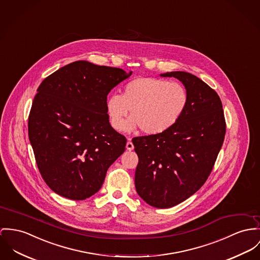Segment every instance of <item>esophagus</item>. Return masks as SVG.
<instances>
[{
  "instance_id": "1",
  "label": "esophagus",
  "mask_w": 260,
  "mask_h": 260,
  "mask_svg": "<svg viewBox=\"0 0 260 260\" xmlns=\"http://www.w3.org/2000/svg\"><path fill=\"white\" fill-rule=\"evenodd\" d=\"M125 147H126V149H127V150H129V151L134 149V144H133V142H132L131 139H128V140H127Z\"/></svg>"
}]
</instances>
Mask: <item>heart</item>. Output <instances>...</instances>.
<instances>
[{"mask_svg": "<svg viewBox=\"0 0 260 260\" xmlns=\"http://www.w3.org/2000/svg\"><path fill=\"white\" fill-rule=\"evenodd\" d=\"M188 99V92L179 82L138 77L124 84L121 95L114 93L107 98L106 110L115 129L123 128L132 109L133 118L125 124V131L140 127L145 135L155 136L179 121Z\"/></svg>", "mask_w": 260, "mask_h": 260, "instance_id": "b5f03b06", "label": "heart"}]
</instances>
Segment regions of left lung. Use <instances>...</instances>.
<instances>
[{
	"instance_id": "8db88e82",
	"label": "left lung",
	"mask_w": 260,
	"mask_h": 260,
	"mask_svg": "<svg viewBox=\"0 0 260 260\" xmlns=\"http://www.w3.org/2000/svg\"><path fill=\"white\" fill-rule=\"evenodd\" d=\"M188 92V105L169 131L133 139L139 156L135 184L140 198L165 209L195 194L208 179L220 152L225 121L218 94L197 76L172 71Z\"/></svg>"
}]
</instances>
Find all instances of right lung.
<instances>
[{
    "label": "right lung",
    "mask_w": 260,
    "mask_h": 260,
    "mask_svg": "<svg viewBox=\"0 0 260 260\" xmlns=\"http://www.w3.org/2000/svg\"><path fill=\"white\" fill-rule=\"evenodd\" d=\"M132 73L79 60L41 82L28 138L40 174L56 194L70 200L93 196L123 153L126 139L112 127L106 101Z\"/></svg>",
    "instance_id": "add662e5"
}]
</instances>
